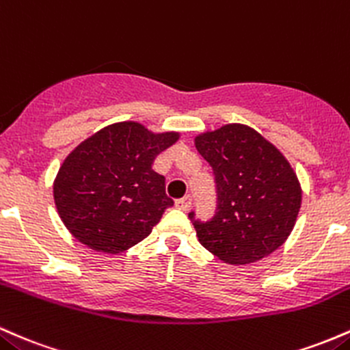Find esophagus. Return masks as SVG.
Returning a JSON list of instances; mask_svg holds the SVG:
<instances>
[{"mask_svg": "<svg viewBox=\"0 0 350 350\" xmlns=\"http://www.w3.org/2000/svg\"><path fill=\"white\" fill-rule=\"evenodd\" d=\"M175 206L182 211H188L191 206V198L190 196H185V198H182V200H176Z\"/></svg>", "mask_w": 350, "mask_h": 350, "instance_id": "34e87169", "label": "esophagus"}]
</instances>
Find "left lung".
<instances>
[{"instance_id":"8db88e82","label":"left lung","mask_w":350,"mask_h":350,"mask_svg":"<svg viewBox=\"0 0 350 350\" xmlns=\"http://www.w3.org/2000/svg\"><path fill=\"white\" fill-rule=\"evenodd\" d=\"M195 148L211 165L218 211L202 223L193 213L200 245L226 265L269 256L291 234L302 188L282 152L245 124H226L195 135Z\"/></svg>"}]
</instances>
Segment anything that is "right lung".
<instances>
[{
    "instance_id": "add662e5",
    "label": "right lung",
    "mask_w": 350,
    "mask_h": 350,
    "mask_svg": "<svg viewBox=\"0 0 350 350\" xmlns=\"http://www.w3.org/2000/svg\"><path fill=\"white\" fill-rule=\"evenodd\" d=\"M178 139L180 132H154L125 120L82 140L53 183L56 210L69 233L105 254L122 253L147 238L174 205L152 165Z\"/></svg>"
}]
</instances>
